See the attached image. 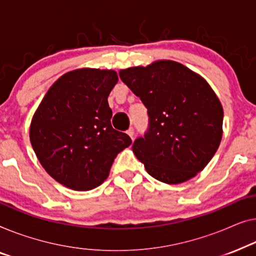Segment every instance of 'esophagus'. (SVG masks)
I'll use <instances>...</instances> for the list:
<instances>
[{"instance_id": "1", "label": "esophagus", "mask_w": 256, "mask_h": 256, "mask_svg": "<svg viewBox=\"0 0 256 256\" xmlns=\"http://www.w3.org/2000/svg\"><path fill=\"white\" fill-rule=\"evenodd\" d=\"M126 133L130 136V138L133 139V136H134V131H133L132 128H130L128 130V131H126Z\"/></svg>"}]
</instances>
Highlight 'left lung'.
I'll return each instance as SVG.
<instances>
[{"label": "left lung", "mask_w": 256, "mask_h": 256, "mask_svg": "<svg viewBox=\"0 0 256 256\" xmlns=\"http://www.w3.org/2000/svg\"><path fill=\"white\" fill-rule=\"evenodd\" d=\"M148 110L150 128L132 150L154 178L178 184L203 170L220 145L222 106L196 72L172 60L120 70Z\"/></svg>", "instance_id": "left-lung-1"}]
</instances>
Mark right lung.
I'll return each instance as SVG.
<instances>
[{
  "mask_svg": "<svg viewBox=\"0 0 256 256\" xmlns=\"http://www.w3.org/2000/svg\"><path fill=\"white\" fill-rule=\"evenodd\" d=\"M112 70L78 68L52 84L32 117L30 142L48 174L67 188L87 192L109 176L117 154L132 144L111 126L108 96Z\"/></svg>",
  "mask_w": 256,
  "mask_h": 256,
  "instance_id": "obj_1",
  "label": "right lung"
}]
</instances>
